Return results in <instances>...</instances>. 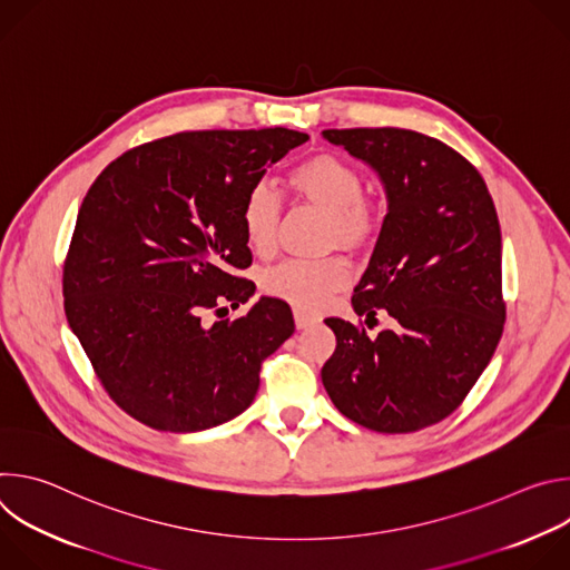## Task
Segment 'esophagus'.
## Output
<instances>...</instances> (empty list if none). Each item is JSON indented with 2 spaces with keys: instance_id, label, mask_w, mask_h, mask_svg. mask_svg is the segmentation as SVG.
<instances>
[{
  "instance_id": "esophagus-1",
  "label": "esophagus",
  "mask_w": 570,
  "mask_h": 570,
  "mask_svg": "<svg viewBox=\"0 0 570 570\" xmlns=\"http://www.w3.org/2000/svg\"><path fill=\"white\" fill-rule=\"evenodd\" d=\"M293 317H295L297 330H308V327H313V324L320 322V317L315 313H308V311H302V308H295Z\"/></svg>"
}]
</instances>
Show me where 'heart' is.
Returning <instances> with one entry per match:
<instances>
[{
  "mask_svg": "<svg viewBox=\"0 0 570 570\" xmlns=\"http://www.w3.org/2000/svg\"><path fill=\"white\" fill-rule=\"evenodd\" d=\"M293 194L327 212L324 246H341L352 253L367 250L381 232L379 207L363 196L365 180L350 161L320 153L288 174ZM282 218V200L268 183H257L243 198L240 227L255 255L275 248ZM350 264L343 257L286 259L262 275V291L302 311H315L350 282Z\"/></svg>",
  "mask_w": 570,
  "mask_h": 570,
  "instance_id": "obj_1",
  "label": "heart"
}]
</instances>
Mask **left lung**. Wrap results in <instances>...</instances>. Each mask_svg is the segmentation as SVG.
I'll return each instance as SVG.
<instances>
[{"label": "left lung", "mask_w": 570, "mask_h": 570, "mask_svg": "<svg viewBox=\"0 0 570 570\" xmlns=\"http://www.w3.org/2000/svg\"><path fill=\"white\" fill-rule=\"evenodd\" d=\"M322 137L363 159L385 187L387 214L352 304L367 320L379 311L394 317L376 338L341 317L324 320L336 352L322 383L352 422L413 433L458 409L501 341L497 207L471 161L440 139L403 128H332Z\"/></svg>", "instance_id": "left-lung-1"}]
</instances>
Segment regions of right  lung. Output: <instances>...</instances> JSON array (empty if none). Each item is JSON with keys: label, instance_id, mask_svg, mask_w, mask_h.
Segmentation results:
<instances>
[{"label": "right lung", "instance_id": "obj_1", "mask_svg": "<svg viewBox=\"0 0 570 570\" xmlns=\"http://www.w3.org/2000/svg\"><path fill=\"white\" fill-rule=\"evenodd\" d=\"M306 132L196 130L161 137L101 171L78 209L62 268L65 315L110 399L137 422L196 433L240 415L259 372L295 332L286 302L236 277L253 255L240 205Z\"/></svg>", "mask_w": 570, "mask_h": 570}]
</instances>
